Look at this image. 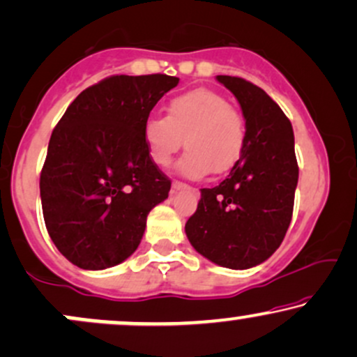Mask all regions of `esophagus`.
<instances>
[{
	"label": "esophagus",
	"instance_id": "esophagus-1",
	"mask_svg": "<svg viewBox=\"0 0 357 357\" xmlns=\"http://www.w3.org/2000/svg\"><path fill=\"white\" fill-rule=\"evenodd\" d=\"M187 187H188L187 183L180 182V180H174V182H172V188H174V190H180V188H187Z\"/></svg>",
	"mask_w": 357,
	"mask_h": 357
}]
</instances>
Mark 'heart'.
<instances>
[{
    "instance_id": "b5f03b06",
    "label": "heart",
    "mask_w": 357,
    "mask_h": 357,
    "mask_svg": "<svg viewBox=\"0 0 357 357\" xmlns=\"http://www.w3.org/2000/svg\"><path fill=\"white\" fill-rule=\"evenodd\" d=\"M150 158L167 167L182 144L188 149L177 170L190 178L208 172L224 174L236 165L245 145L244 119L225 96L207 88L175 95L167 103V116H150L144 125Z\"/></svg>"
}]
</instances>
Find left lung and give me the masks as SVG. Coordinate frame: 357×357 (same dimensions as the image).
Here are the masks:
<instances>
[{"instance_id":"8db88e82","label":"left lung","mask_w":357,"mask_h":357,"mask_svg":"<svg viewBox=\"0 0 357 357\" xmlns=\"http://www.w3.org/2000/svg\"><path fill=\"white\" fill-rule=\"evenodd\" d=\"M245 119V145L229 177L200 188L197 211L185 224L194 249L229 269H250L284 241L299 178L294 132L280 107L262 88L219 75Z\"/></svg>"}]
</instances>
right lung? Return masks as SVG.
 <instances>
[{
  "mask_svg": "<svg viewBox=\"0 0 357 357\" xmlns=\"http://www.w3.org/2000/svg\"><path fill=\"white\" fill-rule=\"evenodd\" d=\"M178 78L113 75L83 90L54 127L40 175L46 230L79 269L100 271L137 250L146 215L170 178L150 158L144 125Z\"/></svg>",
  "mask_w": 357,
  "mask_h": 357,
  "instance_id": "1",
  "label": "right lung"
}]
</instances>
